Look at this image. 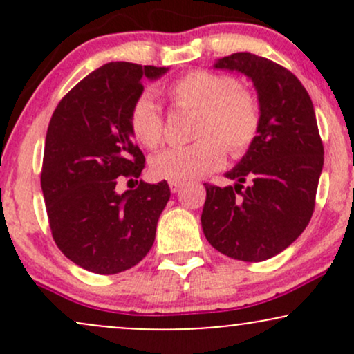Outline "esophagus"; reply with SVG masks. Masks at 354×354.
<instances>
[{
  "mask_svg": "<svg viewBox=\"0 0 354 354\" xmlns=\"http://www.w3.org/2000/svg\"><path fill=\"white\" fill-rule=\"evenodd\" d=\"M181 188H183L181 181H169V189H171V193H178Z\"/></svg>",
  "mask_w": 354,
  "mask_h": 354,
  "instance_id": "34e87169",
  "label": "esophagus"
}]
</instances>
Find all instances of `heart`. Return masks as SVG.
I'll list each match as a JSON object with an SVG mask.
<instances>
[{
    "label": "heart",
    "instance_id": "obj_1",
    "mask_svg": "<svg viewBox=\"0 0 354 354\" xmlns=\"http://www.w3.org/2000/svg\"><path fill=\"white\" fill-rule=\"evenodd\" d=\"M166 95L178 108L193 109V136L188 146L154 154L149 169L154 178L191 181L214 171L226 158L246 154L261 129V108L253 91L236 84L231 76L193 70L174 80ZM129 131L140 145L154 149L163 143L165 120L149 95L138 96L128 116Z\"/></svg>",
    "mask_w": 354,
    "mask_h": 354
}]
</instances>
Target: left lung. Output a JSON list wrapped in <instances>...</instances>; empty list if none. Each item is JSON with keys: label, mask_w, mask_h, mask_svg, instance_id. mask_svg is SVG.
Returning a JSON list of instances; mask_svg holds the SVG:
<instances>
[{"label": "left lung", "mask_w": 354, "mask_h": 354, "mask_svg": "<svg viewBox=\"0 0 354 354\" xmlns=\"http://www.w3.org/2000/svg\"><path fill=\"white\" fill-rule=\"evenodd\" d=\"M214 68L253 81L261 129L250 151L226 173L234 186L205 183L203 233L230 258L265 261L303 233L315 211L324 154L315 108L301 81L274 61L233 53Z\"/></svg>", "instance_id": "1"}]
</instances>
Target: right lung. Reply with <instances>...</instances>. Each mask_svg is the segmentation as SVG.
Instances as JSON below:
<instances>
[{
    "mask_svg": "<svg viewBox=\"0 0 354 354\" xmlns=\"http://www.w3.org/2000/svg\"><path fill=\"white\" fill-rule=\"evenodd\" d=\"M168 68L108 63L89 73L59 101L44 143L41 189L53 239L75 265L96 274L129 270L151 250L169 200L165 180L115 191L136 180L145 154L133 143L129 109L145 80Z\"/></svg>",
    "mask_w": 354,
    "mask_h": 354,
    "instance_id": "obj_1",
    "label": "right lung"
}]
</instances>
